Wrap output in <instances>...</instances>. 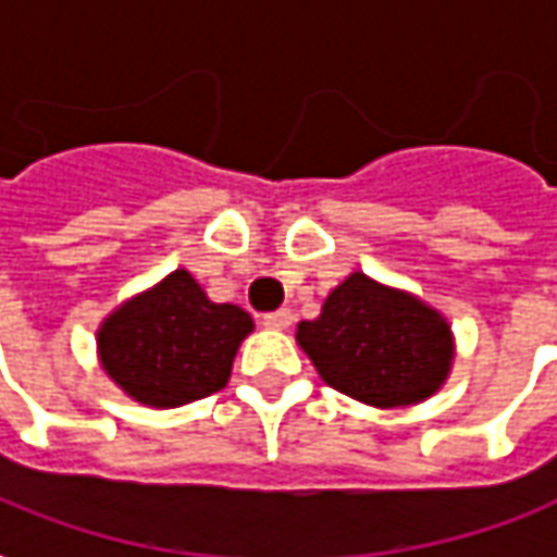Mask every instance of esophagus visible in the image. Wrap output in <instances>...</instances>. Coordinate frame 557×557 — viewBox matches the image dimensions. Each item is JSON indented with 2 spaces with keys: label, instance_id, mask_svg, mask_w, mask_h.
I'll return each mask as SVG.
<instances>
[{
  "label": "esophagus",
  "instance_id": "esophagus-1",
  "mask_svg": "<svg viewBox=\"0 0 557 557\" xmlns=\"http://www.w3.org/2000/svg\"><path fill=\"white\" fill-rule=\"evenodd\" d=\"M262 325H265V329H289L292 313L286 310V307H280V310H271V313H265V317H262Z\"/></svg>",
  "mask_w": 557,
  "mask_h": 557
}]
</instances>
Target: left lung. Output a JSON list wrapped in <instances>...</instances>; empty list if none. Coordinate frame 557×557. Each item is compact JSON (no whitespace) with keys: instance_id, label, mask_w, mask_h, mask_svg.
Instances as JSON below:
<instances>
[{"instance_id":"8db88e82","label":"left lung","mask_w":557,"mask_h":557,"mask_svg":"<svg viewBox=\"0 0 557 557\" xmlns=\"http://www.w3.org/2000/svg\"><path fill=\"white\" fill-rule=\"evenodd\" d=\"M298 344L319 376L371 407H410L446 383L455 359L449 322L410 292L349 274L317 319L298 322Z\"/></svg>"}]
</instances>
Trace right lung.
Returning <instances> with one entry per match:
<instances>
[{"label": "right lung", "instance_id": "add662e5", "mask_svg": "<svg viewBox=\"0 0 557 557\" xmlns=\"http://www.w3.org/2000/svg\"><path fill=\"white\" fill-rule=\"evenodd\" d=\"M252 319L238 305H213L177 268L153 289L120 305L96 334L104 373L147 407H181L228 383Z\"/></svg>", "mask_w": 557, "mask_h": 557}]
</instances>
